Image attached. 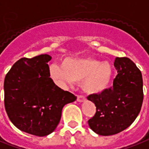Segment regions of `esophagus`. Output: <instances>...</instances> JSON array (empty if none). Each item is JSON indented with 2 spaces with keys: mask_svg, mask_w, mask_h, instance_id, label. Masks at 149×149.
<instances>
[{
  "mask_svg": "<svg viewBox=\"0 0 149 149\" xmlns=\"http://www.w3.org/2000/svg\"><path fill=\"white\" fill-rule=\"evenodd\" d=\"M86 100V97L81 95H77V101L78 102H83Z\"/></svg>",
  "mask_w": 149,
  "mask_h": 149,
  "instance_id": "1",
  "label": "esophagus"
}]
</instances>
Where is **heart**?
<instances>
[{"label":"heart","mask_w":149,"mask_h":149,"mask_svg":"<svg viewBox=\"0 0 149 149\" xmlns=\"http://www.w3.org/2000/svg\"><path fill=\"white\" fill-rule=\"evenodd\" d=\"M49 75L58 84H72L82 81L83 90L89 94H100L109 86L113 69L109 63L86 58H66L62 66L49 67Z\"/></svg>","instance_id":"heart-1"}]
</instances>
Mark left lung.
Listing matches in <instances>:
<instances>
[{
  "label": "left lung",
  "mask_w": 149,
  "mask_h": 149,
  "mask_svg": "<svg viewBox=\"0 0 149 149\" xmlns=\"http://www.w3.org/2000/svg\"><path fill=\"white\" fill-rule=\"evenodd\" d=\"M114 66L117 75L113 86L100 94L91 95L96 113L88 124L100 135H113L129 127L135 120L143 100L141 72L129 58H116Z\"/></svg>",
  "instance_id": "obj_1"
}]
</instances>
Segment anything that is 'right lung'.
Wrapping results in <instances>:
<instances>
[{
  "label": "right lung",
  "instance_id": "add662e5",
  "mask_svg": "<svg viewBox=\"0 0 149 149\" xmlns=\"http://www.w3.org/2000/svg\"><path fill=\"white\" fill-rule=\"evenodd\" d=\"M51 57L40 54L22 58L7 72L4 81L5 109L20 130L42 137L52 133L60 121L62 109L77 100L49 77Z\"/></svg>",
  "mask_w": 149,
  "mask_h": 149
}]
</instances>
